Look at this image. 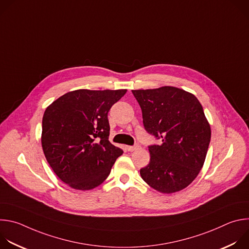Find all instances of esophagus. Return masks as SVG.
<instances>
[{"label":"esophagus","instance_id":"esophagus-1","mask_svg":"<svg viewBox=\"0 0 249 249\" xmlns=\"http://www.w3.org/2000/svg\"><path fill=\"white\" fill-rule=\"evenodd\" d=\"M126 149L128 150V152H133L135 150H138L139 149V146L138 145H135V146H127Z\"/></svg>","mask_w":249,"mask_h":249}]
</instances>
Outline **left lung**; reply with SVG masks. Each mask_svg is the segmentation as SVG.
<instances>
[{"instance_id": "obj_1", "label": "left lung", "mask_w": 249, "mask_h": 249, "mask_svg": "<svg viewBox=\"0 0 249 249\" xmlns=\"http://www.w3.org/2000/svg\"><path fill=\"white\" fill-rule=\"evenodd\" d=\"M145 129L161 138L149 147L150 162L140 169L155 190L171 194L186 188L203 167L211 141V127L197 97L182 89L161 87L133 89Z\"/></svg>"}]
</instances>
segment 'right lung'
I'll return each mask as SVG.
<instances>
[{"label": "right lung", "instance_id": "obj_1", "mask_svg": "<svg viewBox=\"0 0 249 249\" xmlns=\"http://www.w3.org/2000/svg\"><path fill=\"white\" fill-rule=\"evenodd\" d=\"M127 89H77L46 108L42 119L44 156L59 178L71 188L99 186L123 151L109 140L107 114Z\"/></svg>", "mask_w": 249, "mask_h": 249}]
</instances>
